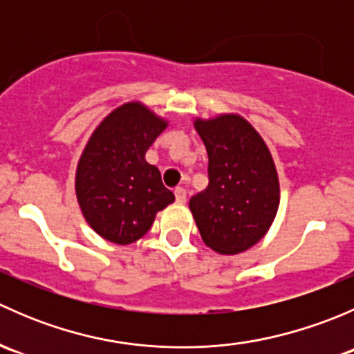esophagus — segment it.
Here are the masks:
<instances>
[{"label":"esophagus","instance_id":"1","mask_svg":"<svg viewBox=\"0 0 354 354\" xmlns=\"http://www.w3.org/2000/svg\"><path fill=\"white\" fill-rule=\"evenodd\" d=\"M174 197H176V202L185 203L187 202V190H185L183 187H178L176 190H174Z\"/></svg>","mask_w":354,"mask_h":354}]
</instances>
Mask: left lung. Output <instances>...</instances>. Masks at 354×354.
Returning <instances> with one entry per match:
<instances>
[{
  "label": "left lung",
  "mask_w": 354,
  "mask_h": 354,
  "mask_svg": "<svg viewBox=\"0 0 354 354\" xmlns=\"http://www.w3.org/2000/svg\"><path fill=\"white\" fill-rule=\"evenodd\" d=\"M195 128L209 154V187L190 198L203 243L223 255L245 252L262 240L279 207L272 156L236 114L197 120Z\"/></svg>",
  "instance_id": "left-lung-1"
}]
</instances>
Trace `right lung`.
Wrapping results in <instances>:
<instances>
[{"label":"right lung","instance_id":"1","mask_svg":"<svg viewBox=\"0 0 354 354\" xmlns=\"http://www.w3.org/2000/svg\"><path fill=\"white\" fill-rule=\"evenodd\" d=\"M166 121L145 106L128 102L95 128L77 167V197L85 219L104 240L128 245L151 230L159 210L169 205L156 166L145 160Z\"/></svg>","mask_w":354,"mask_h":354}]
</instances>
